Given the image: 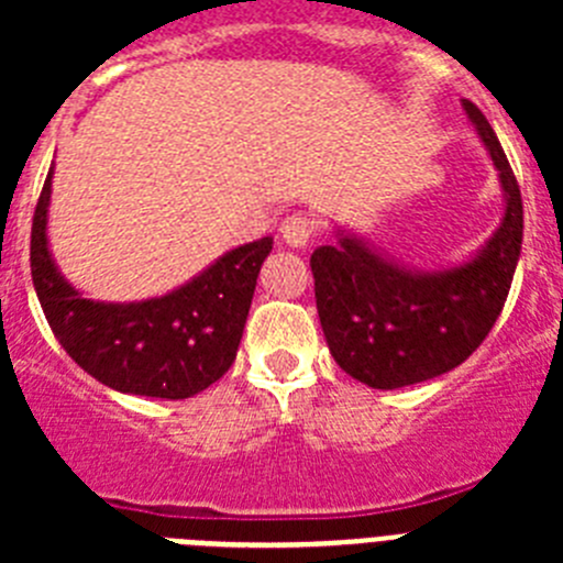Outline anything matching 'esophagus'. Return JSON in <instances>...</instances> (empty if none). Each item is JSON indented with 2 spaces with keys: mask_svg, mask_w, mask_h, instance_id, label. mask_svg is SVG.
Segmentation results:
<instances>
[{
  "mask_svg": "<svg viewBox=\"0 0 563 563\" xmlns=\"http://www.w3.org/2000/svg\"><path fill=\"white\" fill-rule=\"evenodd\" d=\"M318 233V222L307 213H290L285 222H282V239H285L290 247H307L312 242V236Z\"/></svg>",
  "mask_w": 563,
  "mask_h": 563,
  "instance_id": "34e87169",
  "label": "esophagus"
}]
</instances>
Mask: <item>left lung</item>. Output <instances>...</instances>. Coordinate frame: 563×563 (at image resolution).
I'll return each instance as SVG.
<instances>
[{"mask_svg":"<svg viewBox=\"0 0 563 563\" xmlns=\"http://www.w3.org/2000/svg\"><path fill=\"white\" fill-rule=\"evenodd\" d=\"M505 188V217L479 256L451 271L417 273L341 236L310 256L327 346L346 375L372 389H400L445 375L487 338L510 292L521 253V191L482 109L462 101Z\"/></svg>","mask_w":563,"mask_h":563,"instance_id":"left-lung-1","label":"left lung"}]
</instances>
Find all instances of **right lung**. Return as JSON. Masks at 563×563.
Segmentation results:
<instances>
[{
    "label": "right lung",
    "instance_id": "1",
    "mask_svg": "<svg viewBox=\"0 0 563 563\" xmlns=\"http://www.w3.org/2000/svg\"><path fill=\"white\" fill-rule=\"evenodd\" d=\"M49 177L33 213L30 273L49 330L87 375L114 391L186 400L231 369L262 262L265 236L225 253L168 296L103 305L64 282L47 247Z\"/></svg>",
    "mask_w": 563,
    "mask_h": 563
}]
</instances>
